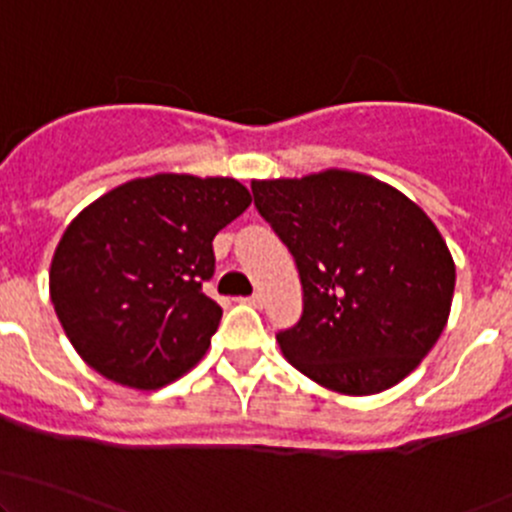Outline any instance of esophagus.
Listing matches in <instances>:
<instances>
[{
  "label": "esophagus",
  "instance_id": "1",
  "mask_svg": "<svg viewBox=\"0 0 512 512\" xmlns=\"http://www.w3.org/2000/svg\"><path fill=\"white\" fill-rule=\"evenodd\" d=\"M240 302L252 304V307H262V294L255 292V294H250V297H240Z\"/></svg>",
  "mask_w": 512,
  "mask_h": 512
}]
</instances>
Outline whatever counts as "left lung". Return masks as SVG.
<instances>
[{
    "instance_id": "1",
    "label": "left lung",
    "mask_w": 512,
    "mask_h": 512,
    "mask_svg": "<svg viewBox=\"0 0 512 512\" xmlns=\"http://www.w3.org/2000/svg\"><path fill=\"white\" fill-rule=\"evenodd\" d=\"M255 208L292 252L302 317L277 332L294 369L349 396L391 389L446 327L456 267L404 193L352 170L252 180Z\"/></svg>"
}]
</instances>
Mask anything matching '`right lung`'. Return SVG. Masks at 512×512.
Segmentation results:
<instances>
[{"label":"right lung","mask_w":512,"mask_h":512,"mask_svg":"<svg viewBox=\"0 0 512 512\" xmlns=\"http://www.w3.org/2000/svg\"><path fill=\"white\" fill-rule=\"evenodd\" d=\"M250 203L232 178L160 173L81 210L49 272L56 317L81 359L133 389H158L198 364L223 317L203 292L213 240Z\"/></svg>","instance_id":"1"}]
</instances>
